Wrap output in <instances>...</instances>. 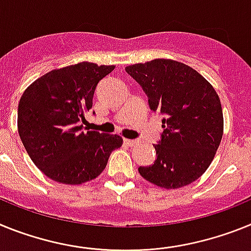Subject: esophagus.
Segmentation results:
<instances>
[{
    "instance_id": "34e87169",
    "label": "esophagus",
    "mask_w": 251,
    "mask_h": 251,
    "mask_svg": "<svg viewBox=\"0 0 251 251\" xmlns=\"http://www.w3.org/2000/svg\"><path fill=\"white\" fill-rule=\"evenodd\" d=\"M125 144H127L128 147H135L136 144H138V141L136 140H132V139H125Z\"/></svg>"
}]
</instances>
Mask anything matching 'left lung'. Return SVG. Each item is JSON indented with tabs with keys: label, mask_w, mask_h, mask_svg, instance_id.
<instances>
[{
	"label": "left lung",
	"mask_w": 251,
	"mask_h": 251,
	"mask_svg": "<svg viewBox=\"0 0 251 251\" xmlns=\"http://www.w3.org/2000/svg\"><path fill=\"white\" fill-rule=\"evenodd\" d=\"M125 71L141 86L150 110L163 115L155 162L139 167V173L165 189L191 184L210 167L221 143L224 116L216 91L198 72L176 60L154 59Z\"/></svg>",
	"instance_id": "8db88e82"
}]
</instances>
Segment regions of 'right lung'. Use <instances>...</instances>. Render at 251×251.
<instances>
[{"label":"right lung","mask_w":251,"mask_h":251,"mask_svg":"<svg viewBox=\"0 0 251 251\" xmlns=\"http://www.w3.org/2000/svg\"><path fill=\"white\" fill-rule=\"evenodd\" d=\"M113 65L78 63L55 69L27 87L19 102L17 128L34 164L55 182L80 184L103 172L119 135L84 131L100 80ZM95 113V112H93Z\"/></svg>","instance_id":"obj_1"}]
</instances>
